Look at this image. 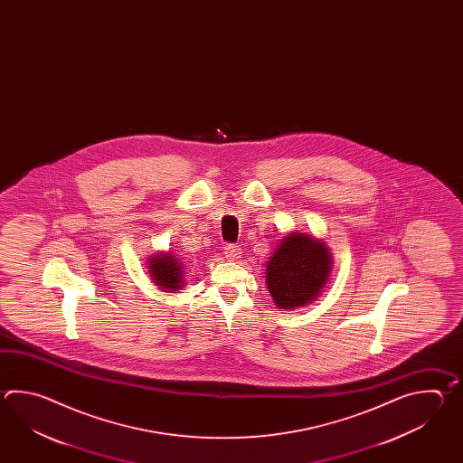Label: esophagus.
<instances>
[{
  "instance_id": "obj_1",
  "label": "esophagus",
  "mask_w": 463,
  "mask_h": 463,
  "mask_svg": "<svg viewBox=\"0 0 463 463\" xmlns=\"http://www.w3.org/2000/svg\"><path fill=\"white\" fill-rule=\"evenodd\" d=\"M225 255L230 258V260H238V258H241V248L238 245H233V243H228L225 246Z\"/></svg>"
}]
</instances>
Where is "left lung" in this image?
Returning a JSON list of instances; mask_svg holds the SVG:
<instances>
[{
	"label": "left lung",
	"instance_id": "obj_1",
	"mask_svg": "<svg viewBox=\"0 0 463 463\" xmlns=\"http://www.w3.org/2000/svg\"><path fill=\"white\" fill-rule=\"evenodd\" d=\"M331 266L323 241L303 233L288 235L266 266L268 291L281 309L307 305L323 289Z\"/></svg>",
	"mask_w": 463,
	"mask_h": 463
}]
</instances>
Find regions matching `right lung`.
<instances>
[{"instance_id":"add662e5","label":"right lung","mask_w":463,"mask_h":463,"mask_svg":"<svg viewBox=\"0 0 463 463\" xmlns=\"http://www.w3.org/2000/svg\"><path fill=\"white\" fill-rule=\"evenodd\" d=\"M150 276L154 283H157L162 289L167 291H177L184 288L182 281V265L178 263L177 258L170 255L152 256L150 263Z\"/></svg>"}]
</instances>
